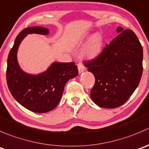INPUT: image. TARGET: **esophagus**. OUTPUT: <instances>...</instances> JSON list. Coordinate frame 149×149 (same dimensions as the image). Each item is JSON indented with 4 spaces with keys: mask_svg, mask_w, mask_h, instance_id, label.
Listing matches in <instances>:
<instances>
[{
    "mask_svg": "<svg viewBox=\"0 0 149 149\" xmlns=\"http://www.w3.org/2000/svg\"><path fill=\"white\" fill-rule=\"evenodd\" d=\"M77 66H78V70H79V73H82L83 71H84L85 68H84V65L82 64L81 63H78Z\"/></svg>",
    "mask_w": 149,
    "mask_h": 149,
    "instance_id": "esophagus-1",
    "label": "esophagus"
}]
</instances>
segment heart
<instances>
[{"instance_id":"b5f03b06","label":"heart","mask_w":149,"mask_h":149,"mask_svg":"<svg viewBox=\"0 0 149 149\" xmlns=\"http://www.w3.org/2000/svg\"><path fill=\"white\" fill-rule=\"evenodd\" d=\"M102 47V38L99 33H95L92 36L86 44L84 51L85 56L89 58L96 57L100 52Z\"/></svg>"}]
</instances>
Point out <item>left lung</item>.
<instances>
[{
    "label": "left lung",
    "mask_w": 149,
    "mask_h": 149,
    "mask_svg": "<svg viewBox=\"0 0 149 149\" xmlns=\"http://www.w3.org/2000/svg\"><path fill=\"white\" fill-rule=\"evenodd\" d=\"M119 35L102 52L84 62L95 78L90 92L100 107L114 108L123 105L138 87L143 73V48L132 30L117 27Z\"/></svg>",
    "instance_id": "8db88e82"
}]
</instances>
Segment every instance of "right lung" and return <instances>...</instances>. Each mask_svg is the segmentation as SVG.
Returning a JSON list of instances; mask_svg holds the SVG:
<instances>
[{
	"instance_id": "add662e5",
	"label": "right lung",
	"mask_w": 149,
	"mask_h": 149,
	"mask_svg": "<svg viewBox=\"0 0 149 149\" xmlns=\"http://www.w3.org/2000/svg\"><path fill=\"white\" fill-rule=\"evenodd\" d=\"M30 33L47 35L43 27H30L22 30L16 38L7 60L6 81L14 99L23 107L36 113L54 109L60 102L65 84L79 73L77 66L71 63H54L44 73L30 75L24 73L17 63V53L23 38Z\"/></svg>"
}]
</instances>
